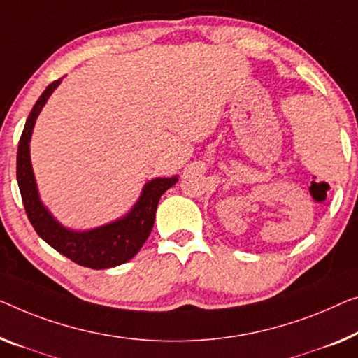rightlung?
Segmentation results:
<instances>
[{
    "mask_svg": "<svg viewBox=\"0 0 358 358\" xmlns=\"http://www.w3.org/2000/svg\"><path fill=\"white\" fill-rule=\"evenodd\" d=\"M62 78L50 83L36 101L25 122L17 148V183L27 217L38 233L57 252L88 268L103 270L122 265L135 257L154 227L161 196L178 181V175L170 178H152L143 186L141 194L124 217L90 230H72L64 227L50 209L43 204L35 173L30 161V140L35 122L52 92Z\"/></svg>",
    "mask_w": 358,
    "mask_h": 358,
    "instance_id": "obj_1",
    "label": "right lung"
}]
</instances>
